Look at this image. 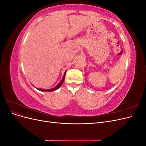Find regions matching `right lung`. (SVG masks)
Here are the masks:
<instances>
[{
  "instance_id": "1",
  "label": "right lung",
  "mask_w": 146,
  "mask_h": 146,
  "mask_svg": "<svg viewBox=\"0 0 146 146\" xmlns=\"http://www.w3.org/2000/svg\"><path fill=\"white\" fill-rule=\"evenodd\" d=\"M66 72H64V76H63V78H62V80H61V82L58 84V85H57L55 87H54V88H52V89H48V90H44V89H39V88H36L37 90H39V91H48V92H51V91H55V90H58V88L61 86V85H62V83H63V82H64V78H65V75H66Z\"/></svg>"
}]
</instances>
